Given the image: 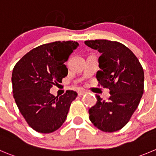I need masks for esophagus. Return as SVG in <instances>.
<instances>
[{
  "label": "esophagus",
  "mask_w": 156,
  "mask_h": 156,
  "mask_svg": "<svg viewBox=\"0 0 156 156\" xmlns=\"http://www.w3.org/2000/svg\"><path fill=\"white\" fill-rule=\"evenodd\" d=\"M84 94H86V92L84 91V90H80V91L78 92V96H83Z\"/></svg>",
  "instance_id": "34e87169"
}]
</instances>
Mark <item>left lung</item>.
Wrapping results in <instances>:
<instances>
[{
	"instance_id": "left-lung-1",
	"label": "left lung",
	"mask_w": 156,
	"mask_h": 156,
	"mask_svg": "<svg viewBox=\"0 0 156 156\" xmlns=\"http://www.w3.org/2000/svg\"><path fill=\"white\" fill-rule=\"evenodd\" d=\"M85 44L101 53L99 85L109 89L107 101L96 95V103L89 109L92 123L106 133L123 128L137 109L144 91V71L134 53L116 41H86Z\"/></svg>"
}]
</instances>
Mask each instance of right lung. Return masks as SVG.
Segmentation results:
<instances>
[{
  "label": "right lung",
  "mask_w": 156,
  "mask_h": 156,
  "mask_svg": "<svg viewBox=\"0 0 156 156\" xmlns=\"http://www.w3.org/2000/svg\"><path fill=\"white\" fill-rule=\"evenodd\" d=\"M78 46L75 41L43 44L28 52L14 66L11 80L16 104L28 125L38 133L58 129L77 96L73 90L54 96L50 90L67 76L64 63Z\"/></svg>",
  "instance_id": "add662e5"
}]
</instances>
